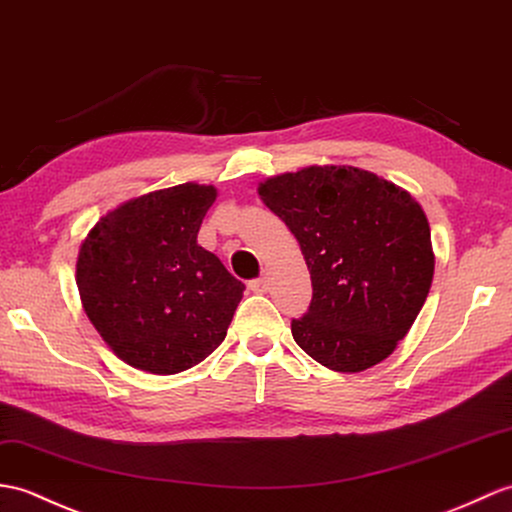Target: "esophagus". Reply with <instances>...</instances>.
<instances>
[{"label": "esophagus", "instance_id": "1", "mask_svg": "<svg viewBox=\"0 0 512 512\" xmlns=\"http://www.w3.org/2000/svg\"><path fill=\"white\" fill-rule=\"evenodd\" d=\"M248 288H251L255 294H264V292H268V279L266 277H259V279L248 283Z\"/></svg>", "mask_w": 512, "mask_h": 512}]
</instances>
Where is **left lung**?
I'll return each instance as SVG.
<instances>
[{
  "label": "left lung",
  "instance_id": "1",
  "mask_svg": "<svg viewBox=\"0 0 512 512\" xmlns=\"http://www.w3.org/2000/svg\"><path fill=\"white\" fill-rule=\"evenodd\" d=\"M301 246L312 277L296 344L331 371L360 373L397 349L432 288L430 222L406 189L353 165H310L257 187Z\"/></svg>",
  "mask_w": 512,
  "mask_h": 512
}]
</instances>
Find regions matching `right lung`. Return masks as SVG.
I'll list each match as a JSON object with an SVG mask.
<instances>
[{"mask_svg": "<svg viewBox=\"0 0 512 512\" xmlns=\"http://www.w3.org/2000/svg\"><path fill=\"white\" fill-rule=\"evenodd\" d=\"M213 185L183 183L130 198L80 244L76 283L91 325L117 358L174 375L227 336L244 283L198 244Z\"/></svg>", "mask_w": 512, "mask_h": 512, "instance_id": "right-lung-1", "label": "right lung"}]
</instances>
